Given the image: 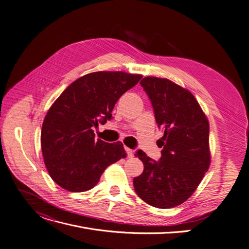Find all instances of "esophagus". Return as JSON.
<instances>
[{
    "label": "esophagus",
    "instance_id": "esophagus-1",
    "mask_svg": "<svg viewBox=\"0 0 249 249\" xmlns=\"http://www.w3.org/2000/svg\"><path fill=\"white\" fill-rule=\"evenodd\" d=\"M125 153H126V155H127V157H128V158H131V157H133V150H132V149H130V148L125 147Z\"/></svg>",
    "mask_w": 249,
    "mask_h": 249
}]
</instances>
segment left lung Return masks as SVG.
<instances>
[{
    "label": "left lung",
    "instance_id": "1",
    "mask_svg": "<svg viewBox=\"0 0 249 249\" xmlns=\"http://www.w3.org/2000/svg\"><path fill=\"white\" fill-rule=\"evenodd\" d=\"M140 85L164 136L159 160L136 151L144 169L133 179L134 189L155 208H174L191 196L210 167L209 121L193 94L171 80L144 77Z\"/></svg>",
    "mask_w": 249,
    "mask_h": 249
}]
</instances>
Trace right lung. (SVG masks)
Listing matches in <instances>:
<instances>
[{
	"instance_id": "1",
	"label": "right lung",
	"mask_w": 249,
	"mask_h": 249,
	"mask_svg": "<svg viewBox=\"0 0 249 249\" xmlns=\"http://www.w3.org/2000/svg\"><path fill=\"white\" fill-rule=\"evenodd\" d=\"M142 77L122 71L86 74L52 105L40 143L47 170L59 186L71 192L89 190L107 166L125 157L122 142L94 140L92 129L111 120L117 101Z\"/></svg>"
}]
</instances>
